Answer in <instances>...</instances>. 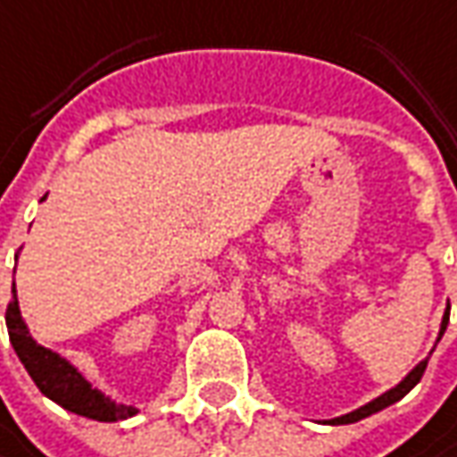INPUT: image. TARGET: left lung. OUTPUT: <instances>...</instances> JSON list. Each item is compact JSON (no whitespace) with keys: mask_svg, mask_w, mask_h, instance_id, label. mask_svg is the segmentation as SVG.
<instances>
[{"mask_svg":"<svg viewBox=\"0 0 457 457\" xmlns=\"http://www.w3.org/2000/svg\"><path fill=\"white\" fill-rule=\"evenodd\" d=\"M447 312H445V317H443V325H440V335H437V340L443 337V332H445L447 328ZM427 361L429 358H425L420 366H414L411 368V373H409L407 378L402 381V384H396V386L391 388V391H386V394H381L378 399H373V402H368L366 407H361V409H355V411H350V414H345V417H337V422H358V420H363V417H368V414H373V411H381V409H386L388 404H394V402H399L407 391H411V388L417 386L420 384V378H422V373H425V368H427Z\"/></svg>","mask_w":457,"mask_h":457,"instance_id":"1","label":"left lung"}]
</instances>
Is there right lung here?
Listing matches in <instances>:
<instances>
[{"instance_id": "obj_1", "label": "right lung", "mask_w": 457, "mask_h": 457, "mask_svg": "<svg viewBox=\"0 0 457 457\" xmlns=\"http://www.w3.org/2000/svg\"><path fill=\"white\" fill-rule=\"evenodd\" d=\"M12 302L7 304V329H10V343L17 353V358L22 361L25 370L30 373L35 386L40 388L48 399L63 409H69L73 414L89 417L96 422H120L128 420L132 414H137V409L128 404H117L110 396H104L99 388H94L71 366L66 358H61L58 353H53L48 347L37 345L28 332V325L20 314V302H17V291H12Z\"/></svg>"}]
</instances>
